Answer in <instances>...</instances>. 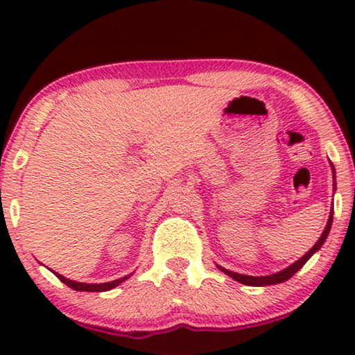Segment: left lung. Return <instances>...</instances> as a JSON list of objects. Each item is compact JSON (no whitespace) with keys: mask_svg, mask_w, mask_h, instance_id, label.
Returning <instances> with one entry per match:
<instances>
[{"mask_svg":"<svg viewBox=\"0 0 355 355\" xmlns=\"http://www.w3.org/2000/svg\"><path fill=\"white\" fill-rule=\"evenodd\" d=\"M329 164H331V169H333V184H334L333 191H336V171H334L333 163H329ZM331 225H333V207H331V211H329V218H328L327 226H324V231L322 232V236H320V239L315 242V245L312 247V249H310L305 255L300 257L297 261H294L293 265H289L288 268L278 271V273L266 275V276H249V275L236 273V271H230V270L223 268V266H220V265H216V266L223 271V273H226L227 276H231L232 279H236L237 283L245 284V286H271V284L284 283V281H288L291 276H294L305 263H307L310 257H312L313 254H317V252L322 249V245L324 244V241H327V237L329 234V230H331Z\"/></svg>","mask_w":355,"mask_h":355,"instance_id":"1","label":"left lung"}]
</instances>
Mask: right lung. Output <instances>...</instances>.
<instances>
[{"label":"right lung","instance_id":"1","mask_svg":"<svg viewBox=\"0 0 355 355\" xmlns=\"http://www.w3.org/2000/svg\"><path fill=\"white\" fill-rule=\"evenodd\" d=\"M53 273H55L58 278H60L66 286H69L71 289H74V291H85V293H105V291H111V289H114L116 286H119L121 283H124V281L128 279L130 275H134V273H130L128 276H123V278H119V279L108 281V283L89 284V283H79V281H72L69 278H64V276L60 275V273H56V271H53Z\"/></svg>","mask_w":355,"mask_h":355}]
</instances>
